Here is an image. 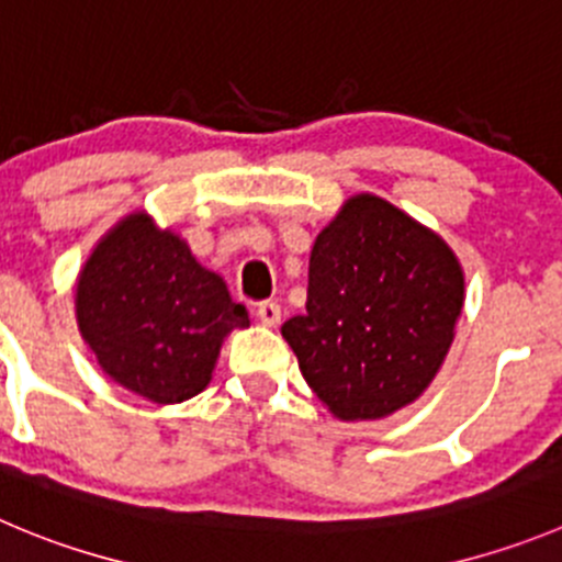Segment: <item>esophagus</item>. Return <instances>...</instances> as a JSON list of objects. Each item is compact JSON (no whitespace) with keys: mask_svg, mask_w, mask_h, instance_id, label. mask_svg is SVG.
Segmentation results:
<instances>
[{"mask_svg":"<svg viewBox=\"0 0 562 562\" xmlns=\"http://www.w3.org/2000/svg\"><path fill=\"white\" fill-rule=\"evenodd\" d=\"M280 316L282 311L277 302H260V305H257V318H260L266 327H277V324H280Z\"/></svg>","mask_w":562,"mask_h":562,"instance_id":"1","label":"esophagus"}]
</instances>
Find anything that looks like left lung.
<instances>
[{
	"label": "left lung",
	"instance_id": "8db88e82",
	"mask_svg": "<svg viewBox=\"0 0 562 562\" xmlns=\"http://www.w3.org/2000/svg\"><path fill=\"white\" fill-rule=\"evenodd\" d=\"M465 282L449 244L371 193L346 199L311 251L307 313L282 324L302 376L340 422L416 402L454 340Z\"/></svg>",
	"mask_w": 562,
	"mask_h": 562
}]
</instances>
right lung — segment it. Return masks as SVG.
Listing matches in <instances>:
<instances>
[{"instance_id": "right-lung-1", "label": "right lung", "mask_w": 562, "mask_h": 562, "mask_svg": "<svg viewBox=\"0 0 562 562\" xmlns=\"http://www.w3.org/2000/svg\"><path fill=\"white\" fill-rule=\"evenodd\" d=\"M77 327L104 374L157 405L207 387L222 344L249 327L227 282L196 263L186 240L144 210L115 224L82 266Z\"/></svg>"}]
</instances>
